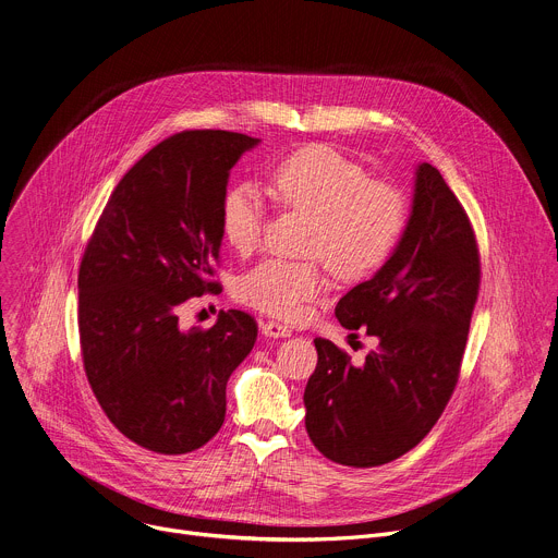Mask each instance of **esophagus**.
Listing matches in <instances>:
<instances>
[{
    "instance_id": "1",
    "label": "esophagus",
    "mask_w": 558,
    "mask_h": 558,
    "mask_svg": "<svg viewBox=\"0 0 558 558\" xmlns=\"http://www.w3.org/2000/svg\"><path fill=\"white\" fill-rule=\"evenodd\" d=\"M263 333L267 338H289L291 327H287L282 323H276V320H267V323H263Z\"/></svg>"
}]
</instances>
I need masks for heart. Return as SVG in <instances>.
I'll return each mask as SVG.
<instances>
[{"label": "heart", "mask_w": 558, "mask_h": 558, "mask_svg": "<svg viewBox=\"0 0 558 558\" xmlns=\"http://www.w3.org/2000/svg\"><path fill=\"white\" fill-rule=\"evenodd\" d=\"M269 193L280 207L312 216L305 244L347 280L374 274L396 248L408 211L398 189L367 180L365 169L327 144L302 146L269 173ZM265 207L256 189L231 186L220 199V235L240 256L258 248ZM327 289L318 260H265L238 282V300L282 320L305 316L310 302Z\"/></svg>", "instance_id": "heart-1"}]
</instances>
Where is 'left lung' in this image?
<instances>
[{"mask_svg":"<svg viewBox=\"0 0 558 558\" xmlns=\"http://www.w3.org/2000/svg\"><path fill=\"white\" fill-rule=\"evenodd\" d=\"M478 282L468 214L440 171L421 162L391 256L336 305L344 329L365 327L378 347L356 365L331 340H314L305 427L329 461L385 465L429 434L459 380Z\"/></svg>","mask_w":558,"mask_h":558,"instance_id":"1","label":"left lung"}]
</instances>
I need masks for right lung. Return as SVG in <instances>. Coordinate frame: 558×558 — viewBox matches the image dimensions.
Segmentation results:
<instances>
[{
    "mask_svg": "<svg viewBox=\"0 0 558 558\" xmlns=\"http://www.w3.org/2000/svg\"><path fill=\"white\" fill-rule=\"evenodd\" d=\"M260 144L231 131L167 137L120 180L80 265V342L86 378L109 421L158 453H186L225 423L227 380L258 327L220 312L207 331L178 310L211 282L220 258V199L235 162Z\"/></svg>",
    "mask_w": 558,
    "mask_h": 558,
    "instance_id": "right-lung-1",
    "label": "right lung"
}]
</instances>
